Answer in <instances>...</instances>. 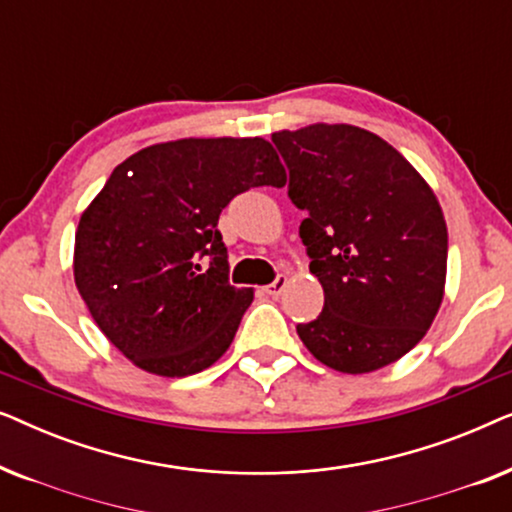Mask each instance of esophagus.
<instances>
[{"label":"esophagus","mask_w":512,"mask_h":512,"mask_svg":"<svg viewBox=\"0 0 512 512\" xmlns=\"http://www.w3.org/2000/svg\"><path fill=\"white\" fill-rule=\"evenodd\" d=\"M286 282H289V279H286L284 275H279V277L275 279V282L265 286V293H268V296H279V293H282V291L286 289Z\"/></svg>","instance_id":"1"}]
</instances>
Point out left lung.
<instances>
[{"label": "left lung", "instance_id": "8db88e82", "mask_svg": "<svg viewBox=\"0 0 512 512\" xmlns=\"http://www.w3.org/2000/svg\"><path fill=\"white\" fill-rule=\"evenodd\" d=\"M300 240L324 312L298 335L338 373H373L410 352L445 296L447 226L426 179L373 132L347 123L279 130Z\"/></svg>", "mask_w": 512, "mask_h": 512}]
</instances>
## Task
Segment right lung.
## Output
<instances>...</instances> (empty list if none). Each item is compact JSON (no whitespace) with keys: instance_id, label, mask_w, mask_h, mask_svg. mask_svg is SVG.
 <instances>
[{"instance_id":"obj_1","label":"right lung","mask_w":512,"mask_h":512,"mask_svg":"<svg viewBox=\"0 0 512 512\" xmlns=\"http://www.w3.org/2000/svg\"><path fill=\"white\" fill-rule=\"evenodd\" d=\"M284 184L263 137L151 144L111 172L76 228L74 282L125 359L186 377L226 354L254 289L228 284L219 214L249 188Z\"/></svg>"}]
</instances>
